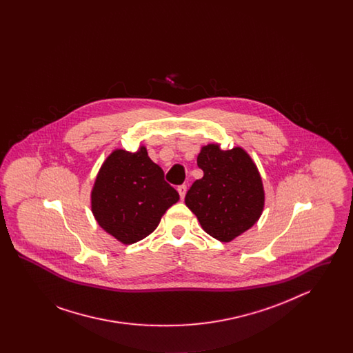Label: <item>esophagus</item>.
<instances>
[{
  "label": "esophagus",
  "instance_id": "esophagus-1",
  "mask_svg": "<svg viewBox=\"0 0 353 353\" xmlns=\"http://www.w3.org/2000/svg\"><path fill=\"white\" fill-rule=\"evenodd\" d=\"M177 190H179V193H180L181 200H184L185 194H186V185H180V186L177 188Z\"/></svg>",
  "mask_w": 353,
  "mask_h": 353
}]
</instances>
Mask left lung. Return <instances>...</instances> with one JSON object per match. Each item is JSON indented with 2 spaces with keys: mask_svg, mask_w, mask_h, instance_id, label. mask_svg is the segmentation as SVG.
<instances>
[{
  "mask_svg": "<svg viewBox=\"0 0 353 353\" xmlns=\"http://www.w3.org/2000/svg\"><path fill=\"white\" fill-rule=\"evenodd\" d=\"M197 165L203 177L185 196L202 229L221 242H230L249 230L265 206L261 174L241 147L222 151L219 144L202 147Z\"/></svg>",
  "mask_w": 353,
  "mask_h": 353,
  "instance_id": "left-lung-1",
  "label": "left lung"
}]
</instances>
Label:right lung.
I'll list each match as a JSON object with an SVG mask.
<instances>
[{
    "label": "right lung",
    "mask_w": 353,
    "mask_h": 353,
    "mask_svg": "<svg viewBox=\"0 0 353 353\" xmlns=\"http://www.w3.org/2000/svg\"><path fill=\"white\" fill-rule=\"evenodd\" d=\"M180 200L164 172L148 156L115 150L97 176L91 192V210L108 234L124 245L141 241L157 228L169 208Z\"/></svg>",
    "instance_id": "add662e5"
}]
</instances>
